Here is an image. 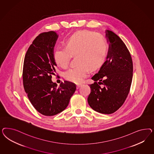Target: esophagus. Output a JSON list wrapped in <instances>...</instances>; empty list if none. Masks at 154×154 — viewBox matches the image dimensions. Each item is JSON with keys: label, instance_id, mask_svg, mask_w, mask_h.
Wrapping results in <instances>:
<instances>
[{"label": "esophagus", "instance_id": "1", "mask_svg": "<svg viewBox=\"0 0 154 154\" xmlns=\"http://www.w3.org/2000/svg\"><path fill=\"white\" fill-rule=\"evenodd\" d=\"M81 85H82V84H77V89H79V87H80V86H81Z\"/></svg>", "mask_w": 154, "mask_h": 154}]
</instances>
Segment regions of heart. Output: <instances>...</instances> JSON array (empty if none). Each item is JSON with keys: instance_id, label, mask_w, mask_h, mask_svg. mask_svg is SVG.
Listing matches in <instances>:
<instances>
[{"instance_id": "obj_1", "label": "heart", "mask_w": 154, "mask_h": 154, "mask_svg": "<svg viewBox=\"0 0 154 154\" xmlns=\"http://www.w3.org/2000/svg\"><path fill=\"white\" fill-rule=\"evenodd\" d=\"M65 48L56 47L53 56L56 64L66 68L70 56L77 55L78 66L65 72V79L79 83L89 73L102 66L107 54L105 38L97 33L83 30L74 33L65 40Z\"/></svg>"}]
</instances>
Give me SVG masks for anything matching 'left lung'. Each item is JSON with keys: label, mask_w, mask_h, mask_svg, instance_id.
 <instances>
[{"label": "left lung", "mask_w": 154, "mask_h": 154, "mask_svg": "<svg viewBox=\"0 0 154 154\" xmlns=\"http://www.w3.org/2000/svg\"><path fill=\"white\" fill-rule=\"evenodd\" d=\"M109 48L107 60L89 85V106L97 112L111 114L121 107L129 93L133 66L131 54L117 35L106 30Z\"/></svg>", "instance_id": "left-lung-1"}]
</instances>
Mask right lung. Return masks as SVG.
I'll list each match as a JSON object with an SVG mask.
<instances>
[{"instance_id": "1", "label": "right lung", "mask_w": 154, "mask_h": 154, "mask_svg": "<svg viewBox=\"0 0 154 154\" xmlns=\"http://www.w3.org/2000/svg\"><path fill=\"white\" fill-rule=\"evenodd\" d=\"M58 35L50 31L35 38L26 53L23 61V88L33 107L47 116L64 111L75 91L74 83L65 81L59 88L52 81L56 64L54 49Z\"/></svg>"}]
</instances>
